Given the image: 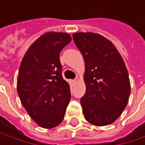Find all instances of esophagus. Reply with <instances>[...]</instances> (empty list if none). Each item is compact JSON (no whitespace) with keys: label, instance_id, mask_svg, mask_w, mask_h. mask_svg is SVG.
Segmentation results:
<instances>
[{"label":"esophagus","instance_id":"esophagus-1","mask_svg":"<svg viewBox=\"0 0 145 145\" xmlns=\"http://www.w3.org/2000/svg\"><path fill=\"white\" fill-rule=\"evenodd\" d=\"M70 83H71L72 86H74V85L76 83V80H71V81H70Z\"/></svg>","mask_w":145,"mask_h":145}]
</instances>
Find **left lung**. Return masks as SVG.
<instances>
[{
	"mask_svg": "<svg viewBox=\"0 0 145 145\" xmlns=\"http://www.w3.org/2000/svg\"><path fill=\"white\" fill-rule=\"evenodd\" d=\"M73 39L85 62L84 118L94 125H111L121 115L131 94L125 62L114 44L101 34L76 33Z\"/></svg>",
	"mask_w": 145,
	"mask_h": 145,
	"instance_id": "1",
	"label": "left lung"
}]
</instances>
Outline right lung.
I'll return each instance as SVG.
<instances>
[{
    "label": "right lung",
    "mask_w": 145,
    "mask_h": 145,
    "mask_svg": "<svg viewBox=\"0 0 145 145\" xmlns=\"http://www.w3.org/2000/svg\"><path fill=\"white\" fill-rule=\"evenodd\" d=\"M70 41L66 33H44L28 48L19 69L20 101L33 120L45 129L62 123L70 101L69 84L62 76L59 58Z\"/></svg>",
    "instance_id": "right-lung-1"
}]
</instances>
